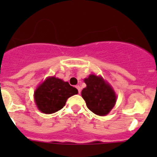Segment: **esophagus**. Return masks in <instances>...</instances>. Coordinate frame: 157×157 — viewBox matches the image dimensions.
Segmentation results:
<instances>
[{
  "mask_svg": "<svg viewBox=\"0 0 157 157\" xmlns=\"http://www.w3.org/2000/svg\"><path fill=\"white\" fill-rule=\"evenodd\" d=\"M76 88H77L78 90V94H80V93H81V87H80V86H76Z\"/></svg>",
  "mask_w": 157,
  "mask_h": 157,
  "instance_id": "34e87169",
  "label": "esophagus"
}]
</instances>
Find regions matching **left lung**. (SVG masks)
I'll return each mask as SVG.
<instances>
[{
  "mask_svg": "<svg viewBox=\"0 0 157 157\" xmlns=\"http://www.w3.org/2000/svg\"><path fill=\"white\" fill-rule=\"evenodd\" d=\"M86 87L82 91V97L91 112L104 116L109 113L116 102V95L113 89L101 76L90 75L84 79Z\"/></svg>",
  "mask_w": 157,
  "mask_h": 157,
  "instance_id": "obj_1",
  "label": "left lung"
}]
</instances>
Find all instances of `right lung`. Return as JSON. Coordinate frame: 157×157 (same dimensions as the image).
I'll use <instances>...</instances> for the list:
<instances>
[{
	"label": "right lung",
	"instance_id": "obj_1",
	"mask_svg": "<svg viewBox=\"0 0 157 157\" xmlns=\"http://www.w3.org/2000/svg\"><path fill=\"white\" fill-rule=\"evenodd\" d=\"M78 94V90L55 76L47 78L34 92V101L38 110L52 114L63 109L67 98Z\"/></svg>",
	"mask_w": 157,
	"mask_h": 157
}]
</instances>
